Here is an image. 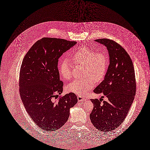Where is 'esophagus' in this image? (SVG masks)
Wrapping results in <instances>:
<instances>
[{
  "instance_id": "34e87169",
  "label": "esophagus",
  "mask_w": 150,
  "mask_h": 150,
  "mask_svg": "<svg viewBox=\"0 0 150 150\" xmlns=\"http://www.w3.org/2000/svg\"><path fill=\"white\" fill-rule=\"evenodd\" d=\"M78 99L79 101H86V98H82V97L79 96L78 97Z\"/></svg>"
}]
</instances>
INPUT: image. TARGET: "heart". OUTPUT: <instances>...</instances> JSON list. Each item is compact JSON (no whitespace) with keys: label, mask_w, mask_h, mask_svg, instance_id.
I'll use <instances>...</instances> for the list:
<instances>
[{"label":"heart","mask_w":150,"mask_h":150,"mask_svg":"<svg viewBox=\"0 0 150 150\" xmlns=\"http://www.w3.org/2000/svg\"><path fill=\"white\" fill-rule=\"evenodd\" d=\"M75 65L83 66V79L75 80L67 86L68 92L79 95H85L94 85V81L100 82L104 78L109 65L107 55L103 52H96L90 47H83L75 52L70 58ZM59 71L64 79L67 80L71 78V67L69 62L63 61L59 65Z\"/></svg>","instance_id":"b5f03b06"}]
</instances>
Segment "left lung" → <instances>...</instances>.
Instances as JSON below:
<instances>
[{"label": "left lung", "mask_w": 150, "mask_h": 150, "mask_svg": "<svg viewBox=\"0 0 150 150\" xmlns=\"http://www.w3.org/2000/svg\"><path fill=\"white\" fill-rule=\"evenodd\" d=\"M96 42L106 47L110 65L104 80L93 90L103 93L108 101L91 99L93 108L90 115L93 126L98 130L108 132L123 122L134 100L136 83L134 68L128 53L119 44L109 39Z\"/></svg>", "instance_id": "8db88e82"}]
</instances>
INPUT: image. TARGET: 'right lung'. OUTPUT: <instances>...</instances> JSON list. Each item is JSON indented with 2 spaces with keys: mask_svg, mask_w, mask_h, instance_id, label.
Wrapping results in <instances>:
<instances>
[{
  "mask_svg": "<svg viewBox=\"0 0 150 150\" xmlns=\"http://www.w3.org/2000/svg\"><path fill=\"white\" fill-rule=\"evenodd\" d=\"M76 43L43 38L23 59L19 73L20 96L26 112L41 129L53 131L61 128L67 121L70 109L78 102L72 93L60 96L56 100L64 85L60 80L58 59Z\"/></svg>",
  "mask_w": 150,
  "mask_h": 150,
  "instance_id": "right-lung-1",
  "label": "right lung"
}]
</instances>
